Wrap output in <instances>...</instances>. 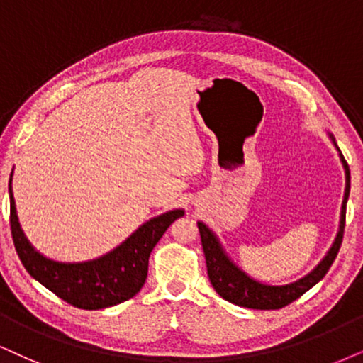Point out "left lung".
<instances>
[{
    "label": "left lung",
    "instance_id": "obj_1",
    "mask_svg": "<svg viewBox=\"0 0 363 363\" xmlns=\"http://www.w3.org/2000/svg\"><path fill=\"white\" fill-rule=\"evenodd\" d=\"M335 144V139H333ZM337 145V144H335ZM340 159L345 167L347 176V187H345V197H343L342 206V221H340V231H338L337 240H335L332 250L325 256V259L320 263L310 274L301 278L300 281H295L291 284H284V286H269V284H261L255 279H251L247 274H245L241 269H238L228 256L223 253L221 246H219L218 240H216L213 233L204 226L203 223H197L199 228L201 242H203V250L206 256V266H208V277L213 288L219 296H223L226 301H231L238 306H245V308L253 310H279L283 306L293 303L298 300L303 293L315 286L316 283L322 279L325 274L328 273L330 266L333 264L335 258H337L338 251H340L342 241H343V231H345V213H347V199L348 192H350V169L343 155L340 154Z\"/></svg>",
    "mask_w": 363,
    "mask_h": 363
}]
</instances>
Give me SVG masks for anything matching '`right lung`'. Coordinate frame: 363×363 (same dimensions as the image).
I'll use <instances>...</instances> for the list:
<instances>
[{
    "instance_id": "1",
    "label": "right lung",
    "mask_w": 363,
    "mask_h": 363,
    "mask_svg": "<svg viewBox=\"0 0 363 363\" xmlns=\"http://www.w3.org/2000/svg\"><path fill=\"white\" fill-rule=\"evenodd\" d=\"M181 216H184V211L176 209L150 219L117 250L95 261L55 263L36 253L23 236L10 187V228L18 258L36 281L68 305L82 310L107 308L137 295L147 278L150 251Z\"/></svg>"
}]
</instances>
